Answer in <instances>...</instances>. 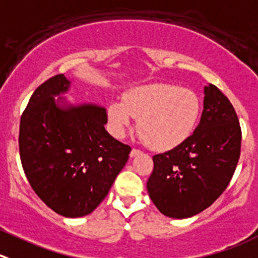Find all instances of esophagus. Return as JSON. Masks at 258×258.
I'll list each match as a JSON object with an SVG mask.
<instances>
[{
	"label": "esophagus",
	"mask_w": 258,
	"mask_h": 258,
	"mask_svg": "<svg viewBox=\"0 0 258 258\" xmlns=\"http://www.w3.org/2000/svg\"><path fill=\"white\" fill-rule=\"evenodd\" d=\"M140 154H141V151H140V150L132 149V151H131V154H130V156H131V157H136V156H139Z\"/></svg>",
	"instance_id": "34e87169"
}]
</instances>
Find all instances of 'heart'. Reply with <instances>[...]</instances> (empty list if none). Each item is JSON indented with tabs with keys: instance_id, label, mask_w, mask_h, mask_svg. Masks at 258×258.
Segmentation results:
<instances>
[{
	"instance_id": "obj_1",
	"label": "heart",
	"mask_w": 258,
	"mask_h": 258,
	"mask_svg": "<svg viewBox=\"0 0 258 258\" xmlns=\"http://www.w3.org/2000/svg\"><path fill=\"white\" fill-rule=\"evenodd\" d=\"M201 111V99L192 91L156 83L131 89L123 102H111L107 117L116 136H123L131 127L132 117L139 118L137 130L147 146L169 151L191 136Z\"/></svg>"
}]
</instances>
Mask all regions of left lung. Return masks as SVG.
<instances>
[{
    "mask_svg": "<svg viewBox=\"0 0 258 258\" xmlns=\"http://www.w3.org/2000/svg\"><path fill=\"white\" fill-rule=\"evenodd\" d=\"M242 132L229 99L204 87L201 122L180 146L155 155L147 180L152 203L170 218H189L211 207L231 181L241 154Z\"/></svg>",
    "mask_w": 258,
    "mask_h": 258,
    "instance_id": "1",
    "label": "left lung"
}]
</instances>
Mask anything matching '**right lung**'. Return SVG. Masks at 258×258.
Returning <instances> with one entry per match:
<instances>
[{"mask_svg":"<svg viewBox=\"0 0 258 258\" xmlns=\"http://www.w3.org/2000/svg\"><path fill=\"white\" fill-rule=\"evenodd\" d=\"M71 84L59 74L36 88L21 116L19 145L36 196L55 213L78 218L106 198L131 147L106 131L104 107L61 97Z\"/></svg>","mask_w":258,"mask_h":258,"instance_id":"obj_1","label":"right lung"}]
</instances>
